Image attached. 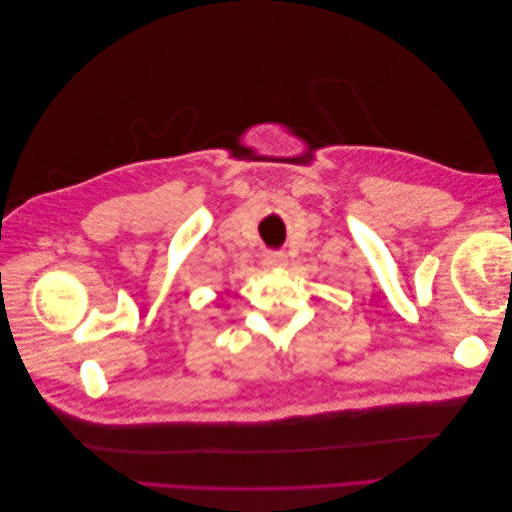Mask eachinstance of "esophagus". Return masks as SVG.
I'll list each match as a JSON object with an SVG mask.
<instances>
[{"mask_svg": "<svg viewBox=\"0 0 512 512\" xmlns=\"http://www.w3.org/2000/svg\"><path fill=\"white\" fill-rule=\"evenodd\" d=\"M262 265L275 269V267H284L286 265V254H265L262 256Z\"/></svg>", "mask_w": 512, "mask_h": 512, "instance_id": "obj_1", "label": "esophagus"}]
</instances>
